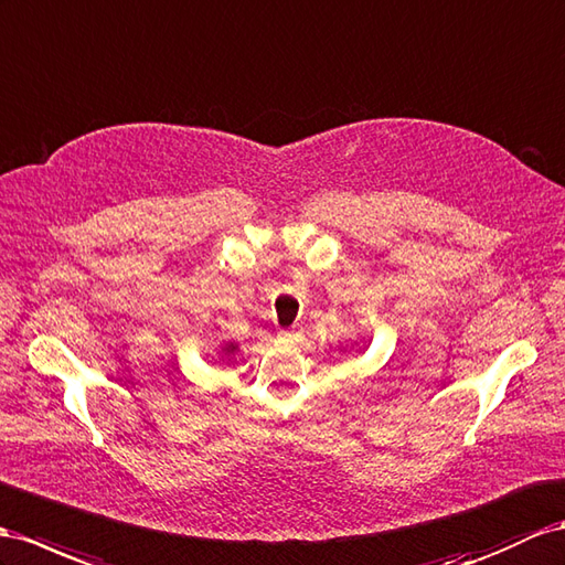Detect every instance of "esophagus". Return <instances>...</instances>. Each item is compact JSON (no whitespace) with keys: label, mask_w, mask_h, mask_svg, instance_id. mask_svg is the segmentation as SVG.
I'll return each instance as SVG.
<instances>
[{"label":"esophagus","mask_w":565,"mask_h":565,"mask_svg":"<svg viewBox=\"0 0 565 565\" xmlns=\"http://www.w3.org/2000/svg\"><path fill=\"white\" fill-rule=\"evenodd\" d=\"M296 337H298L296 329H279V339H284V341H294Z\"/></svg>","instance_id":"1"}]
</instances>
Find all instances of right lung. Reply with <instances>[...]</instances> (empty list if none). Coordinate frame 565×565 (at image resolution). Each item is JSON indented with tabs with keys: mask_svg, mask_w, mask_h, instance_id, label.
<instances>
[{
	"mask_svg": "<svg viewBox=\"0 0 565 565\" xmlns=\"http://www.w3.org/2000/svg\"><path fill=\"white\" fill-rule=\"evenodd\" d=\"M228 351H234V345H228Z\"/></svg>",
	"mask_w": 565,
	"mask_h": 565,
	"instance_id": "add662e5",
	"label": "right lung"
}]
</instances>
